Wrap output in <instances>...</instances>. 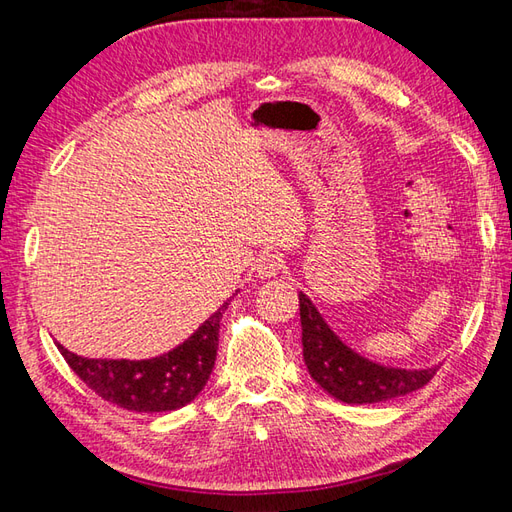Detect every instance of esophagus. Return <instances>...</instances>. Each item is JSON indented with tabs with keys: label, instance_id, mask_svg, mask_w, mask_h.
Here are the masks:
<instances>
[{
	"label": "esophagus",
	"instance_id": "obj_1",
	"mask_svg": "<svg viewBox=\"0 0 512 512\" xmlns=\"http://www.w3.org/2000/svg\"><path fill=\"white\" fill-rule=\"evenodd\" d=\"M279 270H281V257L279 255H275V253H262V255L257 257V262H255L257 277L270 279V277L279 275Z\"/></svg>",
	"mask_w": 512,
	"mask_h": 512
}]
</instances>
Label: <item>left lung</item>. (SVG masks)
<instances>
[{
	"label": "left lung",
	"mask_w": 512,
	"mask_h": 512,
	"mask_svg": "<svg viewBox=\"0 0 512 512\" xmlns=\"http://www.w3.org/2000/svg\"><path fill=\"white\" fill-rule=\"evenodd\" d=\"M303 361L325 394L347 405H372L411 394L436 374V365L405 369L380 365L341 341L308 295L299 292Z\"/></svg>",
	"instance_id": "8db88e82"
}]
</instances>
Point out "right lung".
I'll use <instances>...</instances> for the list:
<instances>
[{
    "label": "right lung",
    "instance_id": "add662e5",
    "mask_svg": "<svg viewBox=\"0 0 512 512\" xmlns=\"http://www.w3.org/2000/svg\"><path fill=\"white\" fill-rule=\"evenodd\" d=\"M228 301L173 350L154 358H88L61 343L57 347L74 374L112 405L138 413L176 411L198 398L213 372L220 319Z\"/></svg>",
    "mask_w": 512,
    "mask_h": 512
}]
</instances>
